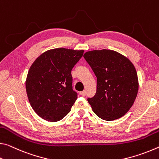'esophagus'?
I'll list each match as a JSON object with an SVG mask.
<instances>
[{
  "instance_id": "1",
  "label": "esophagus",
  "mask_w": 159,
  "mask_h": 159,
  "mask_svg": "<svg viewBox=\"0 0 159 159\" xmlns=\"http://www.w3.org/2000/svg\"><path fill=\"white\" fill-rule=\"evenodd\" d=\"M80 93V95L82 96V97H84V96L86 95V92L85 91H82V92H81Z\"/></svg>"
}]
</instances>
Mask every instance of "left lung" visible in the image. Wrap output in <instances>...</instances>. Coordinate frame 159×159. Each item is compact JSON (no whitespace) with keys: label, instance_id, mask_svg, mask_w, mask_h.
<instances>
[{"label":"left lung","instance_id":"1","mask_svg":"<svg viewBox=\"0 0 159 159\" xmlns=\"http://www.w3.org/2000/svg\"><path fill=\"white\" fill-rule=\"evenodd\" d=\"M84 58L97 77V92L87 101L96 115L111 121L125 115L139 89L136 69L118 52L103 49L87 51Z\"/></svg>","mask_w":159,"mask_h":159}]
</instances>
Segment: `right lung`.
I'll use <instances>...</instances> for the list:
<instances>
[{
    "label": "right lung",
    "instance_id": "1",
    "mask_svg": "<svg viewBox=\"0 0 159 159\" xmlns=\"http://www.w3.org/2000/svg\"><path fill=\"white\" fill-rule=\"evenodd\" d=\"M84 50L65 48L45 51L31 66L26 79V92L33 110L50 122L62 120L77 98L72 87L71 70Z\"/></svg>",
    "mask_w": 159,
    "mask_h": 159
}]
</instances>
